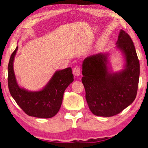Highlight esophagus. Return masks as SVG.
Wrapping results in <instances>:
<instances>
[{
	"mask_svg": "<svg viewBox=\"0 0 148 148\" xmlns=\"http://www.w3.org/2000/svg\"><path fill=\"white\" fill-rule=\"evenodd\" d=\"M73 73L75 76H79L81 73V70L79 66H76L75 67H74L73 70Z\"/></svg>",
	"mask_w": 148,
	"mask_h": 148,
	"instance_id": "obj_1",
	"label": "esophagus"
}]
</instances>
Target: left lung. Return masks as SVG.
Returning a JSON list of instances; mask_svg holds the SVG:
<instances>
[{
	"label": "left lung",
	"mask_w": 148,
	"mask_h": 148,
	"mask_svg": "<svg viewBox=\"0 0 148 148\" xmlns=\"http://www.w3.org/2000/svg\"><path fill=\"white\" fill-rule=\"evenodd\" d=\"M117 48L126 58V69L110 74L107 56L102 53L84 60L82 79L86 99L91 112L96 116H112L129 106L136 98L139 77V61L130 36L121 30Z\"/></svg>",
	"instance_id": "1"
}]
</instances>
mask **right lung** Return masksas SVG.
Listing matches in <instances>:
<instances>
[{
	"instance_id": "1",
	"label": "right lung",
	"mask_w": 148,
	"mask_h": 148,
	"mask_svg": "<svg viewBox=\"0 0 148 148\" xmlns=\"http://www.w3.org/2000/svg\"><path fill=\"white\" fill-rule=\"evenodd\" d=\"M17 46L11 54L8 64V86L10 94L24 112L30 116L48 119L57 114L61 106L66 88L73 82L71 68L56 72L43 90L31 92L19 88L13 71L14 57Z\"/></svg>"
}]
</instances>
